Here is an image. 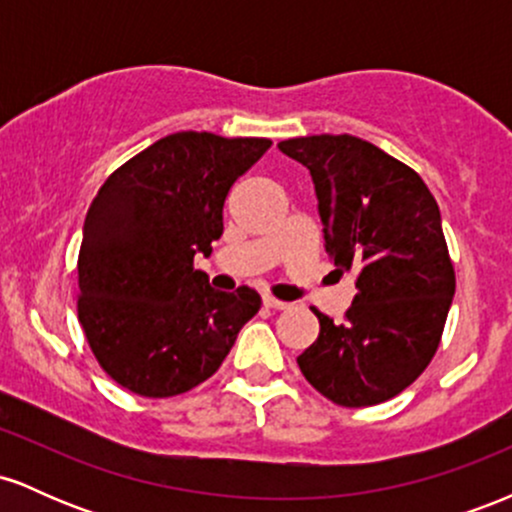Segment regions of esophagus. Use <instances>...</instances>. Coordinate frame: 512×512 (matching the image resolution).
<instances>
[{"mask_svg":"<svg viewBox=\"0 0 512 512\" xmlns=\"http://www.w3.org/2000/svg\"><path fill=\"white\" fill-rule=\"evenodd\" d=\"M264 301V305H267V308H274V310H289L291 308V303H286V301H279V298H274V296H264L262 298Z\"/></svg>","mask_w":512,"mask_h":512,"instance_id":"esophagus-1","label":"esophagus"}]
</instances>
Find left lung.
<instances>
[{
  "label": "left lung",
  "instance_id": "8db88e82",
  "mask_svg": "<svg viewBox=\"0 0 512 512\" xmlns=\"http://www.w3.org/2000/svg\"><path fill=\"white\" fill-rule=\"evenodd\" d=\"M276 146L310 170L327 255L358 289L339 325L313 308L320 334L298 368L334 404L387 402L431 363L455 296L436 199L409 166L351 134Z\"/></svg>",
  "mask_w": 512,
  "mask_h": 512
}]
</instances>
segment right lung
Masks as SVG:
<instances>
[{"instance_id": "right-lung-1", "label": "right lung", "mask_w": 512, "mask_h": 512, "mask_svg": "<svg viewBox=\"0 0 512 512\" xmlns=\"http://www.w3.org/2000/svg\"><path fill=\"white\" fill-rule=\"evenodd\" d=\"M272 146L175 132L117 168L88 207L79 322L105 373L142 397H173L219 370L260 293H226L192 267L223 233V202Z\"/></svg>"}]
</instances>
